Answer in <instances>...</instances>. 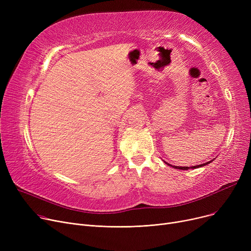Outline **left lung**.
I'll return each mask as SVG.
<instances>
[{
    "instance_id": "1",
    "label": "left lung",
    "mask_w": 251,
    "mask_h": 251,
    "mask_svg": "<svg viewBox=\"0 0 251 251\" xmlns=\"http://www.w3.org/2000/svg\"><path fill=\"white\" fill-rule=\"evenodd\" d=\"M166 163V162H165ZM210 162H207V163H204V164H201V165H197V166H193V167H191V168H193V169H195V168H200V167H203V166H205V165H207V164H209ZM167 164V163H166ZM168 165H170V164H168ZM171 166V165H170ZM175 169H179V170H188V169H190V167H176V166H173Z\"/></svg>"
}]
</instances>
